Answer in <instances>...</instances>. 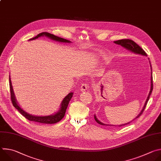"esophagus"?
Returning <instances> with one entry per match:
<instances>
[{"label":"esophagus","mask_w":161,"mask_h":161,"mask_svg":"<svg viewBox=\"0 0 161 161\" xmlns=\"http://www.w3.org/2000/svg\"><path fill=\"white\" fill-rule=\"evenodd\" d=\"M88 88H89L88 85V84H86V83H83V84H82V85H81V88H80V90H81V91L83 92V91H85V90H87Z\"/></svg>","instance_id":"esophagus-1"}]
</instances>
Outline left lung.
I'll use <instances>...</instances> for the list:
<instances>
[{"label":"left lung","mask_w":161,"mask_h":161,"mask_svg":"<svg viewBox=\"0 0 161 161\" xmlns=\"http://www.w3.org/2000/svg\"><path fill=\"white\" fill-rule=\"evenodd\" d=\"M114 42L117 44H119V45H121L122 47H124V48H125L126 50L132 52V53H134L136 54H138V55H143V56H147V53H145V52L140 47V46L138 44H137L134 41H133L132 40H130V39H121V40H118V41H114ZM149 60V58H148ZM150 68H151V81H150V92L148 94V96L147 97V99L145 101V103L143 107V109L142 110L140 111V113L138 114V115H137L134 119H133L132 120L136 119L138 118L140 116H141V114H142V113L143 112L146 106H147V104L149 100V98H150V96L152 93V92L153 90V80H152V67H151V64H150ZM94 119L96 120V121L100 125H112V126H119V127H121L122 125H127V124H130L132 120H131L130 122H127V123H125V124H122V125H108V124H104L103 122H101V121H99L96 114H94Z\"/></svg>","instance_id":"1"}]
</instances>
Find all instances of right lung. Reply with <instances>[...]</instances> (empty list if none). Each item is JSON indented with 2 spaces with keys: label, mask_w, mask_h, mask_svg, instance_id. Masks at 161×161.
I'll list each match as a JSON object with an SVG mask.
<instances>
[{
  "label": "right lung",
  "mask_w": 161,
  "mask_h": 161,
  "mask_svg": "<svg viewBox=\"0 0 161 161\" xmlns=\"http://www.w3.org/2000/svg\"><path fill=\"white\" fill-rule=\"evenodd\" d=\"M45 36L47 37H48L53 41H58V42H65V43H71L72 42H71L70 41L65 39L64 38L56 36L53 34H50L48 32H42L39 34L37 36H36V37L30 39L29 41H32V40H34L40 37H43ZM9 87H10V92H11V101L13 103V105L14 106V108H16L19 111V113L22 114L23 116L25 117L27 119H28L30 121H32V122H39V123H41V124H55L57 122H58L59 121H60L63 117L65 115V113L67 108V106L69 104V103L71 101V98L73 97V92H70L69 94H68L62 100L61 104H60V108H59V110L56 112L55 113L51 114V115H47V116H37V115H33V114H29L27 112H26L25 110L23 109L18 104L14 94V91H13V86H12V83H11V78L9 76Z\"/></svg>",
  "instance_id": "1"
}]
</instances>
